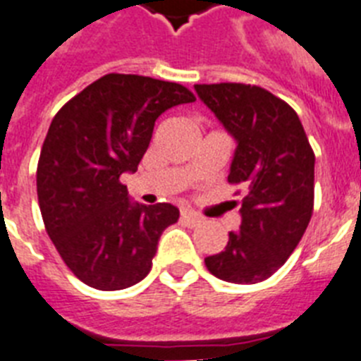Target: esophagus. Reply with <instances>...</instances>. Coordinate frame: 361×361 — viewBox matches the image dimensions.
Segmentation results:
<instances>
[{"label": "esophagus", "mask_w": 361, "mask_h": 361, "mask_svg": "<svg viewBox=\"0 0 361 361\" xmlns=\"http://www.w3.org/2000/svg\"><path fill=\"white\" fill-rule=\"evenodd\" d=\"M181 220H183L189 227H196L202 222V216L196 214L195 211H190V209H181Z\"/></svg>", "instance_id": "34e87169"}]
</instances>
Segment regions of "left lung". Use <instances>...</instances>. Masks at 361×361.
Returning a JSON list of instances; mask_svg holds the SVG:
<instances>
[{
	"mask_svg": "<svg viewBox=\"0 0 361 361\" xmlns=\"http://www.w3.org/2000/svg\"><path fill=\"white\" fill-rule=\"evenodd\" d=\"M195 90L237 139L227 181L244 187L240 231L229 233L224 251L207 257L205 266L227 283H260L288 260L307 231L316 156L295 110L264 87L220 82Z\"/></svg>",
	"mask_w": 361,
	"mask_h": 361,
	"instance_id": "8db88e82",
	"label": "left lung"
}]
</instances>
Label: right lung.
<instances>
[{
	"label": "right lung",
	"instance_id": "1",
	"mask_svg": "<svg viewBox=\"0 0 361 361\" xmlns=\"http://www.w3.org/2000/svg\"><path fill=\"white\" fill-rule=\"evenodd\" d=\"M195 101L181 84L108 73L54 115L36 169L38 204L54 247L87 286L128 288L152 268L180 211L132 204L119 178L137 171L157 117Z\"/></svg>",
	"mask_w": 361,
	"mask_h": 361
}]
</instances>
